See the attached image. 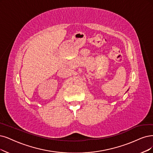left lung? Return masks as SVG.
<instances>
[{
	"mask_svg": "<svg viewBox=\"0 0 153 153\" xmlns=\"http://www.w3.org/2000/svg\"><path fill=\"white\" fill-rule=\"evenodd\" d=\"M128 91V90H127V91Z\"/></svg>",
	"mask_w": 153,
	"mask_h": 153,
	"instance_id": "obj_1",
	"label": "left lung"
}]
</instances>
